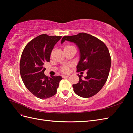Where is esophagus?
Segmentation results:
<instances>
[{
  "label": "esophagus",
  "instance_id": "1",
  "mask_svg": "<svg viewBox=\"0 0 133 133\" xmlns=\"http://www.w3.org/2000/svg\"><path fill=\"white\" fill-rule=\"evenodd\" d=\"M69 76V75H63V78H68Z\"/></svg>",
  "mask_w": 133,
  "mask_h": 133
}]
</instances>
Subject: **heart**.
Segmentation results:
<instances>
[{"instance_id":"obj_1","label":"heart","mask_w":133,"mask_h":133,"mask_svg":"<svg viewBox=\"0 0 133 133\" xmlns=\"http://www.w3.org/2000/svg\"><path fill=\"white\" fill-rule=\"evenodd\" d=\"M75 48L74 46L71 45H66L64 48V50H68V49H71ZM62 71L63 73H67V72L69 71V66L68 65H64L62 68Z\"/></svg>"}]
</instances>
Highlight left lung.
Returning a JSON list of instances; mask_svg holds the SVG:
<instances>
[{"label":"left lung","mask_w":133,"mask_h":133,"mask_svg":"<svg viewBox=\"0 0 133 133\" xmlns=\"http://www.w3.org/2000/svg\"><path fill=\"white\" fill-rule=\"evenodd\" d=\"M65 41L75 43L79 49L80 59L76 71H87L83 80V75L78 74L79 80L73 85L74 91L82 98L91 97L101 90L108 78L111 66L109 51L103 42L85 33L63 37L61 43Z\"/></svg>","instance_id":"left-lung-1"}]
</instances>
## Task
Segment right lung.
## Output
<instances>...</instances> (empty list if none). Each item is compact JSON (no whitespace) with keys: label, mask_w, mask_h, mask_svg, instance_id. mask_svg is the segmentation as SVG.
<instances>
[{"label":"right lung","mask_w":133,"mask_h":133,"mask_svg":"<svg viewBox=\"0 0 133 133\" xmlns=\"http://www.w3.org/2000/svg\"><path fill=\"white\" fill-rule=\"evenodd\" d=\"M62 38L61 36L42 34L28 43L24 49L21 62L20 73L23 82L29 91L39 99H47L57 92L62 77L44 74L46 62H50L51 51Z\"/></svg>","instance_id":"right-lung-1"}]
</instances>
